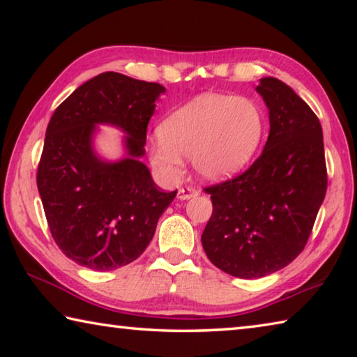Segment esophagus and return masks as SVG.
Segmentation results:
<instances>
[{"label": "esophagus", "mask_w": 357, "mask_h": 357, "mask_svg": "<svg viewBox=\"0 0 357 357\" xmlns=\"http://www.w3.org/2000/svg\"><path fill=\"white\" fill-rule=\"evenodd\" d=\"M197 195H198V190L193 189V187H181L178 190L179 200H189V198H193Z\"/></svg>", "instance_id": "esophagus-1"}]
</instances>
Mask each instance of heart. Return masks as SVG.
<instances>
[{"label": "heart", "instance_id": "1", "mask_svg": "<svg viewBox=\"0 0 357 357\" xmlns=\"http://www.w3.org/2000/svg\"><path fill=\"white\" fill-rule=\"evenodd\" d=\"M266 119L255 102L228 94H203L168 114L160 135L148 143L151 165L178 181L183 157L206 181L231 178L250 164L264 138Z\"/></svg>", "mask_w": 357, "mask_h": 357}]
</instances>
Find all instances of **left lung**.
Listing matches in <instances>:
<instances>
[{"mask_svg":"<svg viewBox=\"0 0 357 357\" xmlns=\"http://www.w3.org/2000/svg\"><path fill=\"white\" fill-rule=\"evenodd\" d=\"M257 93L268 142L249 170L206 187L213 214L202 234L211 263L239 279L273 274L304 250L328 189L317 114L279 78H261Z\"/></svg>","mask_w":357,"mask_h":357,"instance_id":"8db88e82","label":"left lung"}]
</instances>
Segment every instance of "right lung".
<instances>
[{
	"label": "right lung",
	"instance_id": "right-lung-1",
	"mask_svg": "<svg viewBox=\"0 0 357 357\" xmlns=\"http://www.w3.org/2000/svg\"><path fill=\"white\" fill-rule=\"evenodd\" d=\"M165 88L104 72L78 86L48 123L38 189L52 236L72 261L113 271L142 255L178 190L162 192L143 164L146 129ZM99 123L123 130L126 155L93 149Z\"/></svg>",
	"mask_w": 357,
	"mask_h": 357
}]
</instances>
